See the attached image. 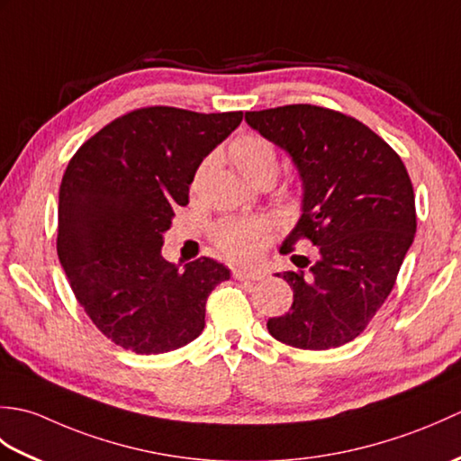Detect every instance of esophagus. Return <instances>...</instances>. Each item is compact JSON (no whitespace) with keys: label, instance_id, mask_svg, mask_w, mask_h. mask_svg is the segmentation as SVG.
<instances>
[{"label":"esophagus","instance_id":"1","mask_svg":"<svg viewBox=\"0 0 461 461\" xmlns=\"http://www.w3.org/2000/svg\"><path fill=\"white\" fill-rule=\"evenodd\" d=\"M233 277H236L238 281H259L263 277L261 271H256V269H243V267H236L231 271Z\"/></svg>","mask_w":461,"mask_h":461}]
</instances>
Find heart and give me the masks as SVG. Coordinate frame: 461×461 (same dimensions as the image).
<instances>
[{"instance_id": "b5f03b06", "label": "heart", "mask_w": 461, "mask_h": 461, "mask_svg": "<svg viewBox=\"0 0 461 461\" xmlns=\"http://www.w3.org/2000/svg\"><path fill=\"white\" fill-rule=\"evenodd\" d=\"M230 158L243 178L251 184L267 176L276 178L277 174L279 160L276 146L258 134H246L233 140ZM212 238L225 256L249 261L256 259L276 238V225L263 218H231L215 225Z\"/></svg>"}]
</instances>
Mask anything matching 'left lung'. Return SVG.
<instances>
[{
  "label": "left lung",
  "mask_w": 461,
  "mask_h": 461,
  "mask_svg": "<svg viewBox=\"0 0 461 461\" xmlns=\"http://www.w3.org/2000/svg\"><path fill=\"white\" fill-rule=\"evenodd\" d=\"M246 122L289 154L301 180V215L283 241L307 238L317 259L283 277L289 312L267 321L273 339L305 350L357 339L394 287L416 233L404 162L366 124L315 104L246 113Z\"/></svg>",
  "instance_id": "obj_1"
}]
</instances>
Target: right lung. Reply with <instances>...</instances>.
I'll list each match as a JSON object with an SVG mask.
<instances>
[{
    "label": "right lung",
    "mask_w": 461,
    "mask_h": 461,
    "mask_svg": "<svg viewBox=\"0 0 461 461\" xmlns=\"http://www.w3.org/2000/svg\"><path fill=\"white\" fill-rule=\"evenodd\" d=\"M243 113L149 106L106 124L68 162L59 190L57 253L77 301L106 339L162 355L200 337L205 301L230 269L162 258L176 205L205 156Z\"/></svg>",
    "instance_id": "right-lung-1"
}]
</instances>
